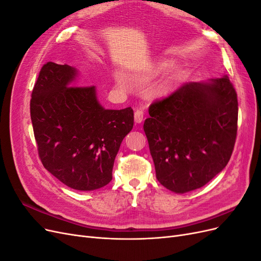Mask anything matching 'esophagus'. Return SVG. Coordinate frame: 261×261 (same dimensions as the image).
Returning a JSON list of instances; mask_svg holds the SVG:
<instances>
[{
	"label": "esophagus",
	"mask_w": 261,
	"mask_h": 261,
	"mask_svg": "<svg viewBox=\"0 0 261 261\" xmlns=\"http://www.w3.org/2000/svg\"><path fill=\"white\" fill-rule=\"evenodd\" d=\"M143 120H144V111H143V110H140V109L136 110V111H135V122L137 124H140L141 122H143Z\"/></svg>",
	"instance_id": "1"
}]
</instances>
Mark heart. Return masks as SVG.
I'll return each instance as SVG.
<instances>
[{"label":"heart","instance_id":"1","mask_svg":"<svg viewBox=\"0 0 261 261\" xmlns=\"http://www.w3.org/2000/svg\"><path fill=\"white\" fill-rule=\"evenodd\" d=\"M175 77H176V72H175V70H171V72L165 75L162 78V80L160 81V83L158 84L156 88H155V91L158 93H160V94L167 93L171 89L172 84H173V82H174ZM115 81H116V84L120 85V86H124V84H125L123 78L121 76H118V75L115 76Z\"/></svg>","mask_w":261,"mask_h":261}]
</instances>
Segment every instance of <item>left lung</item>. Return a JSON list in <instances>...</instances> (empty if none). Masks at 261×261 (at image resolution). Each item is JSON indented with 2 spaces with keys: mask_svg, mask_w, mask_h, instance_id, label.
<instances>
[{
  "mask_svg": "<svg viewBox=\"0 0 261 261\" xmlns=\"http://www.w3.org/2000/svg\"><path fill=\"white\" fill-rule=\"evenodd\" d=\"M144 123L155 176L176 194L206 185L230 160L239 103L227 76L187 83L149 108Z\"/></svg>",
  "mask_w": 261,
  "mask_h": 261,
  "instance_id": "1",
  "label": "left lung"
}]
</instances>
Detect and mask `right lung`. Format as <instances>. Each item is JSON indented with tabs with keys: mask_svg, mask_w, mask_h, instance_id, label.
Returning a JSON list of instances; mask_svg holds the SVG:
<instances>
[{
	"mask_svg": "<svg viewBox=\"0 0 261 261\" xmlns=\"http://www.w3.org/2000/svg\"><path fill=\"white\" fill-rule=\"evenodd\" d=\"M77 77L73 66L44 64L31 93L30 116L43 167L66 186L89 192L111 181L134 111L105 109L96 87L75 86Z\"/></svg>",
	"mask_w": 261,
	"mask_h": 261,
	"instance_id": "obj_1",
	"label": "right lung"
}]
</instances>
